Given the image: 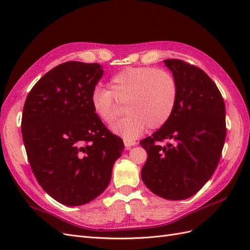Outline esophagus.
Wrapping results in <instances>:
<instances>
[{
  "label": "esophagus",
  "instance_id": "esophagus-1",
  "mask_svg": "<svg viewBox=\"0 0 250 250\" xmlns=\"http://www.w3.org/2000/svg\"><path fill=\"white\" fill-rule=\"evenodd\" d=\"M124 144H125V147L128 149V148H130V147H132V146L137 145V142L132 141V140H125V141H124Z\"/></svg>",
  "mask_w": 250,
  "mask_h": 250
}]
</instances>
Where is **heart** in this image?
Returning a JSON list of instances; mask_svg holds the SVG:
<instances>
[{
  "label": "heart",
  "instance_id": "b5f03b06",
  "mask_svg": "<svg viewBox=\"0 0 250 250\" xmlns=\"http://www.w3.org/2000/svg\"><path fill=\"white\" fill-rule=\"evenodd\" d=\"M109 88L97 86L90 105L103 122L119 116L121 103L129 112L113 123L111 130L126 140L138 138L146 128L157 129L171 119L178 99V83L169 71L153 66L126 67L113 75Z\"/></svg>",
  "mask_w": 250,
  "mask_h": 250
}]
</instances>
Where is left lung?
Here are the masks:
<instances>
[{"mask_svg":"<svg viewBox=\"0 0 250 250\" xmlns=\"http://www.w3.org/2000/svg\"><path fill=\"white\" fill-rule=\"evenodd\" d=\"M165 63L177 80L178 99L168 122L140 142L148 153L142 179L160 197L183 200L207 184L220 161L225 104L216 83L200 67L180 59Z\"/></svg>","mask_w":250,"mask_h":250,"instance_id":"obj_1","label":"left lung"}]
</instances>
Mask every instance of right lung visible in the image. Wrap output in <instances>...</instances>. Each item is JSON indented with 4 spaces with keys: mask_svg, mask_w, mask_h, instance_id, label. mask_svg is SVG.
Returning <instances> with one entry per match:
<instances>
[{
    "mask_svg": "<svg viewBox=\"0 0 250 250\" xmlns=\"http://www.w3.org/2000/svg\"><path fill=\"white\" fill-rule=\"evenodd\" d=\"M102 75L99 63L63 62L35 83L22 108V141L32 172L64 206H81L103 193L124 150L123 140L90 105Z\"/></svg>",
    "mask_w": 250,
    "mask_h": 250,
    "instance_id": "1",
    "label": "right lung"
}]
</instances>
